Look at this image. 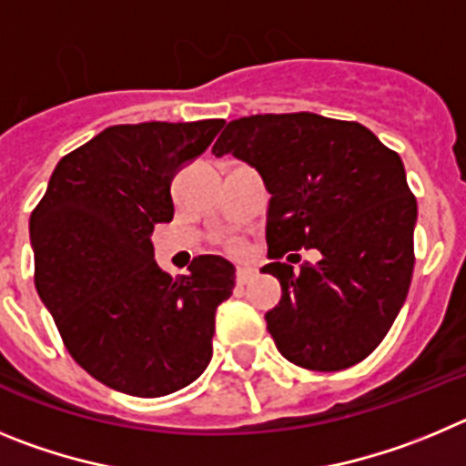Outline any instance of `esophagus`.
I'll use <instances>...</instances> for the list:
<instances>
[{"label": "esophagus", "mask_w": 466, "mask_h": 466, "mask_svg": "<svg viewBox=\"0 0 466 466\" xmlns=\"http://www.w3.org/2000/svg\"><path fill=\"white\" fill-rule=\"evenodd\" d=\"M255 274H258V271L250 269V267H238V269H237V283L246 285L248 280L255 279Z\"/></svg>", "instance_id": "esophagus-1"}]
</instances>
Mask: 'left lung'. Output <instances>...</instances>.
I'll return each instance as SVG.
<instances>
[{
    "instance_id": "8db88e82",
    "label": "left lung",
    "mask_w": 466,
    "mask_h": 466,
    "mask_svg": "<svg viewBox=\"0 0 466 466\" xmlns=\"http://www.w3.org/2000/svg\"><path fill=\"white\" fill-rule=\"evenodd\" d=\"M228 153L271 195L262 271L283 290L264 313L276 348L313 371L358 364L392 327L413 274L418 204L401 157L364 125L309 111L232 120L213 144L216 157ZM301 248L321 262L295 272Z\"/></svg>"
}]
</instances>
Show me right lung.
I'll return each mask as SVG.
<instances>
[{
    "label": "right lung",
    "instance_id": "add662e5",
    "mask_svg": "<svg viewBox=\"0 0 466 466\" xmlns=\"http://www.w3.org/2000/svg\"><path fill=\"white\" fill-rule=\"evenodd\" d=\"M225 120L113 125L50 176L29 218L35 283L66 350L92 379L132 397H165L202 376L216 309L234 264L157 267L150 234L171 223L174 176L211 146Z\"/></svg>",
    "mask_w": 466,
    "mask_h": 466
}]
</instances>
